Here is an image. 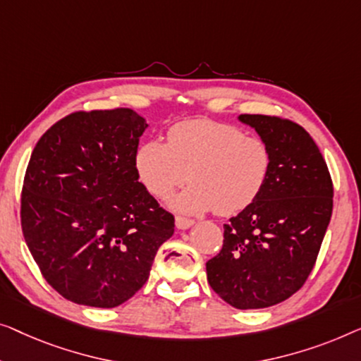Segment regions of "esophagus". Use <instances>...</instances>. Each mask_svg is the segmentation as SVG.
<instances>
[{
	"label": "esophagus",
	"instance_id": "1",
	"mask_svg": "<svg viewBox=\"0 0 361 361\" xmlns=\"http://www.w3.org/2000/svg\"><path fill=\"white\" fill-rule=\"evenodd\" d=\"M195 224V221H191V219H188V217H181V216H178L175 219V226H176V229H180V231H186V229H190V227Z\"/></svg>",
	"mask_w": 361,
	"mask_h": 361
}]
</instances>
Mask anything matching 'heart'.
I'll list each match as a JSON object with an SVG mask.
<instances>
[{
  "instance_id": "heart-1",
  "label": "heart",
  "mask_w": 361,
  "mask_h": 361,
  "mask_svg": "<svg viewBox=\"0 0 361 361\" xmlns=\"http://www.w3.org/2000/svg\"><path fill=\"white\" fill-rule=\"evenodd\" d=\"M135 171L149 192L169 197L186 180L192 185L171 201L186 214L214 209L237 214L260 196L271 170V152L258 137L207 119L175 124L166 144L149 140L135 152Z\"/></svg>"
}]
</instances>
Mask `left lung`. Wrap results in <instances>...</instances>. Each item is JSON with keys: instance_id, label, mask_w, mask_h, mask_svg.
I'll list each match as a JSON object with an SVG mask.
<instances>
[{"instance_id": "obj_1", "label": "left lung", "mask_w": 361, "mask_h": 361, "mask_svg": "<svg viewBox=\"0 0 361 361\" xmlns=\"http://www.w3.org/2000/svg\"><path fill=\"white\" fill-rule=\"evenodd\" d=\"M271 152L260 196L224 226V245L206 263L207 281L237 309L270 307L293 296L316 263L332 216L326 160L301 126L240 114Z\"/></svg>"}]
</instances>
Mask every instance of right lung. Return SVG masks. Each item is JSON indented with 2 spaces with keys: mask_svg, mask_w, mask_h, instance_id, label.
<instances>
[{
  "mask_svg": "<svg viewBox=\"0 0 361 361\" xmlns=\"http://www.w3.org/2000/svg\"><path fill=\"white\" fill-rule=\"evenodd\" d=\"M147 121L129 108L70 114L40 137L21 197L29 252L68 301L116 307L149 280L175 219L139 181Z\"/></svg>",
  "mask_w": 361,
  "mask_h": 361,
  "instance_id": "1",
  "label": "right lung"
}]
</instances>
